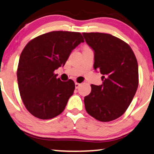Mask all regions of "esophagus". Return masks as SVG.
Wrapping results in <instances>:
<instances>
[{
	"mask_svg": "<svg viewBox=\"0 0 154 154\" xmlns=\"http://www.w3.org/2000/svg\"><path fill=\"white\" fill-rule=\"evenodd\" d=\"M80 85H81V84L79 83H75V89H78L80 87Z\"/></svg>",
	"mask_w": 154,
	"mask_h": 154,
	"instance_id": "esophagus-1",
	"label": "esophagus"
}]
</instances>
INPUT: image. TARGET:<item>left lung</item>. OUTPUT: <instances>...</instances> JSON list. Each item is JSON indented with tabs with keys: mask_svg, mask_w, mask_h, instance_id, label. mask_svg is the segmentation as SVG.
Segmentation results:
<instances>
[{
	"mask_svg": "<svg viewBox=\"0 0 154 154\" xmlns=\"http://www.w3.org/2000/svg\"><path fill=\"white\" fill-rule=\"evenodd\" d=\"M83 35L94 52V70L103 75L102 85H91V92L84 98L85 110L99 121H113L125 112L137 90L136 57L128 43L109 33Z\"/></svg>",
	"mask_w": 154,
	"mask_h": 154,
	"instance_id": "8db88e82",
	"label": "left lung"
}]
</instances>
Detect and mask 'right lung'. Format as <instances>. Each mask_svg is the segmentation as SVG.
<instances>
[{"label":"right lung","mask_w":154,"mask_h":154,"mask_svg":"<svg viewBox=\"0 0 154 154\" xmlns=\"http://www.w3.org/2000/svg\"><path fill=\"white\" fill-rule=\"evenodd\" d=\"M83 42L81 33L57 31L35 37L24 47L17 75L21 98L33 116L48 120L64 110L75 83L57 79L54 71L64 66L72 50Z\"/></svg>","instance_id":"right-lung-1"}]
</instances>
